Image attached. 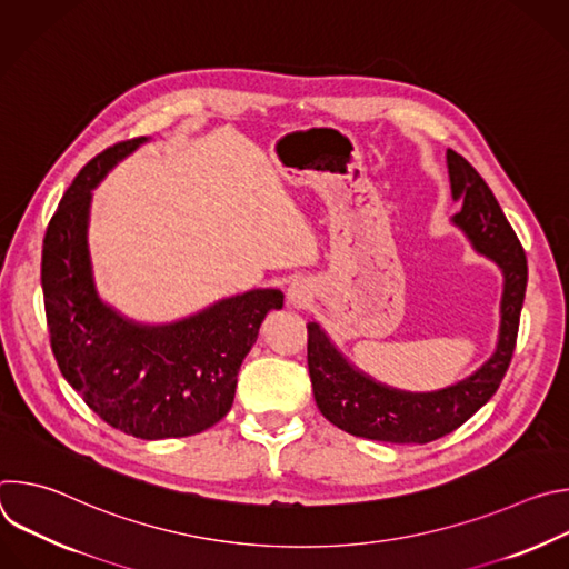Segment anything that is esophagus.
I'll return each mask as SVG.
<instances>
[{
    "mask_svg": "<svg viewBox=\"0 0 569 569\" xmlns=\"http://www.w3.org/2000/svg\"><path fill=\"white\" fill-rule=\"evenodd\" d=\"M310 297H312V292H310V288H308L306 281H295V283L288 288V301H290L295 308L306 306V303L310 301Z\"/></svg>",
    "mask_w": 569,
    "mask_h": 569,
    "instance_id": "34e87169",
    "label": "esophagus"
}]
</instances>
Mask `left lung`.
I'll use <instances>...</instances> for the list:
<instances>
[{
    "label": "left lung",
    "instance_id": "left-lung-1",
    "mask_svg": "<svg viewBox=\"0 0 569 569\" xmlns=\"http://www.w3.org/2000/svg\"><path fill=\"white\" fill-rule=\"evenodd\" d=\"M452 198L461 200L459 224L477 252L505 272L500 342L493 358L463 382L435 393H405L356 371L323 336L308 323V371L319 412L340 430L387 443H430L463 426L498 391L518 340L520 310L527 290V257L502 213L493 191L468 161L448 150Z\"/></svg>",
    "mask_w": 569,
    "mask_h": 569
}]
</instances>
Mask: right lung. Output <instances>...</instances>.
<instances>
[{
    "instance_id": "right-lung-1",
    "label": "right lung",
    "mask_w": 569,
    "mask_h": 569,
    "mask_svg": "<svg viewBox=\"0 0 569 569\" xmlns=\"http://www.w3.org/2000/svg\"><path fill=\"white\" fill-rule=\"evenodd\" d=\"M141 141L106 148L64 191L42 242L44 312L56 362L90 410L137 439H178L229 412L242 358L283 292L229 297L169 327H139L99 299L88 252L92 189Z\"/></svg>"
}]
</instances>
